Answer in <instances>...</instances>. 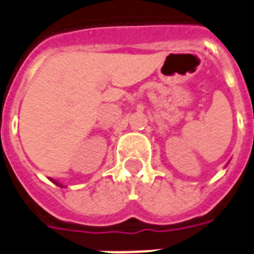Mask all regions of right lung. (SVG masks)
Segmentation results:
<instances>
[{"label": "right lung", "mask_w": 254, "mask_h": 254, "mask_svg": "<svg viewBox=\"0 0 254 254\" xmlns=\"http://www.w3.org/2000/svg\"><path fill=\"white\" fill-rule=\"evenodd\" d=\"M53 182H55V184H56V185H59V186H62V185L59 184V182H56V181H53Z\"/></svg>", "instance_id": "right-lung-1"}]
</instances>
